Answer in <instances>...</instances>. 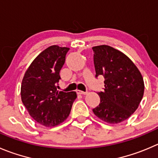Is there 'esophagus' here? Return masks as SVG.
Wrapping results in <instances>:
<instances>
[{"label":"esophagus","mask_w":158,"mask_h":158,"mask_svg":"<svg viewBox=\"0 0 158 158\" xmlns=\"http://www.w3.org/2000/svg\"><path fill=\"white\" fill-rule=\"evenodd\" d=\"M77 93L79 94H86L88 92H87V91H80V90H77Z\"/></svg>","instance_id":"1"}]
</instances>
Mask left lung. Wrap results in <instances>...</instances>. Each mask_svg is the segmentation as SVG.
Returning a JSON list of instances; mask_svg holds the SVG:
<instances>
[{
	"mask_svg": "<svg viewBox=\"0 0 158 158\" xmlns=\"http://www.w3.org/2000/svg\"><path fill=\"white\" fill-rule=\"evenodd\" d=\"M96 75L105 78L100 104L94 115L110 124L127 119L137 109L144 92L143 79L136 66L118 49L106 45L92 47Z\"/></svg>",
	"mask_w": 158,
	"mask_h": 158,
	"instance_id": "1",
	"label": "left lung"
}]
</instances>
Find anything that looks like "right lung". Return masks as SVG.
Here are the masks:
<instances>
[{"mask_svg": "<svg viewBox=\"0 0 158 158\" xmlns=\"http://www.w3.org/2000/svg\"><path fill=\"white\" fill-rule=\"evenodd\" d=\"M69 49L56 45L48 47L32 61L22 79V103L33 119L44 127H56L67 119L77 98L75 91L57 90Z\"/></svg>", "mask_w": 158, "mask_h": 158, "instance_id": "1", "label": "right lung"}]
</instances>
